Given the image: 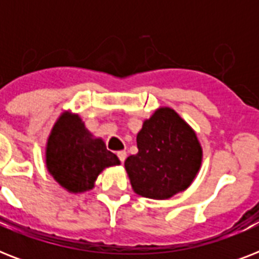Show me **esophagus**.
<instances>
[{
  "mask_svg": "<svg viewBox=\"0 0 259 259\" xmlns=\"http://www.w3.org/2000/svg\"><path fill=\"white\" fill-rule=\"evenodd\" d=\"M117 156H118V158H119V161H121V162H123L126 160V152H125V150H121V152H118Z\"/></svg>",
  "mask_w": 259,
  "mask_h": 259,
  "instance_id": "esophagus-1",
  "label": "esophagus"
}]
</instances>
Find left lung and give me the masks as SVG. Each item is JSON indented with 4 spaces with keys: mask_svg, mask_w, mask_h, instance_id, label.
I'll return each instance as SVG.
<instances>
[{
    "mask_svg": "<svg viewBox=\"0 0 259 259\" xmlns=\"http://www.w3.org/2000/svg\"><path fill=\"white\" fill-rule=\"evenodd\" d=\"M137 148L125 168L140 196L169 199L188 188L200 169L203 150L196 133L170 107H160L144 122Z\"/></svg>",
    "mask_w": 259,
    "mask_h": 259,
    "instance_id": "8db88e82",
    "label": "left lung"
}]
</instances>
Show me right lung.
Listing matches in <instances>:
<instances>
[{
  "label": "right lung",
  "instance_id": "add662e5",
  "mask_svg": "<svg viewBox=\"0 0 259 259\" xmlns=\"http://www.w3.org/2000/svg\"><path fill=\"white\" fill-rule=\"evenodd\" d=\"M48 172L68 192L94 188L98 175L119 160L106 149L102 138H94L78 114L63 113L51 130L46 149Z\"/></svg>",
  "mask_w": 259,
  "mask_h": 259
}]
</instances>
